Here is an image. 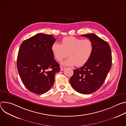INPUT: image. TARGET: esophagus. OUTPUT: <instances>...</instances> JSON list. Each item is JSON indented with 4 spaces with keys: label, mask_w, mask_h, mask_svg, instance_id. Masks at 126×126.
<instances>
[{
    "label": "esophagus",
    "mask_w": 126,
    "mask_h": 126,
    "mask_svg": "<svg viewBox=\"0 0 126 126\" xmlns=\"http://www.w3.org/2000/svg\"><path fill=\"white\" fill-rule=\"evenodd\" d=\"M65 67H62V66H60V70L61 71H63L64 70H65Z\"/></svg>",
    "instance_id": "obj_1"
}]
</instances>
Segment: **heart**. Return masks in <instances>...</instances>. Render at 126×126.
Instances as JSON below:
<instances>
[{"instance_id":"1","label":"heart","mask_w":126,"mask_h":126,"mask_svg":"<svg viewBox=\"0 0 126 126\" xmlns=\"http://www.w3.org/2000/svg\"><path fill=\"white\" fill-rule=\"evenodd\" d=\"M93 50V45L90 40H82L74 36L64 37L61 44L55 42L51 46L54 57L58 61H61L67 55L69 56L67 59L62 62L64 66H83L90 58Z\"/></svg>"}]
</instances>
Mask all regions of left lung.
Masks as SVG:
<instances>
[{
    "mask_svg": "<svg viewBox=\"0 0 126 126\" xmlns=\"http://www.w3.org/2000/svg\"><path fill=\"white\" fill-rule=\"evenodd\" d=\"M88 38L93 45L92 55L81 68L74 70L70 83L76 91L91 94L102 86L112 66V53L107 42L93 33L81 35Z\"/></svg>",
    "mask_w": 126,
    "mask_h": 126,
    "instance_id": "left-lung-1",
    "label": "left lung"
}]
</instances>
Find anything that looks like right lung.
Segmentation results:
<instances>
[{
    "instance_id": "obj_1",
    "label": "right lung",
    "mask_w": 126,
    "mask_h": 126,
    "mask_svg": "<svg viewBox=\"0 0 126 126\" xmlns=\"http://www.w3.org/2000/svg\"><path fill=\"white\" fill-rule=\"evenodd\" d=\"M55 40L52 35L38 33L24 40L20 46L18 72L24 85L33 93L47 92L54 83L55 74L60 71L51 51Z\"/></svg>"
}]
</instances>
